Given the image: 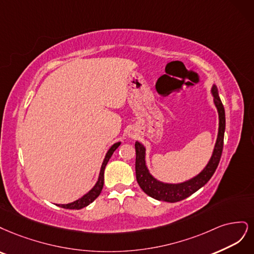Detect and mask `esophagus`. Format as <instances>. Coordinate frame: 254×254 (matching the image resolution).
<instances>
[{
    "instance_id": "obj_1",
    "label": "esophagus",
    "mask_w": 254,
    "mask_h": 254,
    "mask_svg": "<svg viewBox=\"0 0 254 254\" xmlns=\"http://www.w3.org/2000/svg\"><path fill=\"white\" fill-rule=\"evenodd\" d=\"M127 135H128V137H135V136H136L135 130H134L133 128H129V129L127 130Z\"/></svg>"
}]
</instances>
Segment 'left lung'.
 <instances>
[{"label": "left lung", "instance_id": "1", "mask_svg": "<svg viewBox=\"0 0 254 254\" xmlns=\"http://www.w3.org/2000/svg\"><path fill=\"white\" fill-rule=\"evenodd\" d=\"M211 93L213 95V101L217 109L218 113V134L215 142V146L212 156L208 162V165L200 172L199 174L194 176L193 178L179 184H168L162 183L158 179L155 178L150 172L145 163V148L142 143L136 141V179L139 187L141 188L142 191L148 194L151 197L168 201V202H176L183 200L190 195L199 190L201 187L206 185L218 166L220 157H222L223 148H224V135L226 127V117H225V109L224 105L220 101L218 96V91L216 85H213L211 88Z\"/></svg>", "mask_w": 254, "mask_h": 254}]
</instances>
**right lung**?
<instances>
[{"instance_id":"1","label":"right lung","mask_w":254,"mask_h":254,"mask_svg":"<svg viewBox=\"0 0 254 254\" xmlns=\"http://www.w3.org/2000/svg\"><path fill=\"white\" fill-rule=\"evenodd\" d=\"M120 143L121 142L114 143L110 148V150L108 151V153H106L105 157L103 159V162H102L101 169H100L99 177H98V181H97L96 185L92 188V190H89L85 195L82 196V197L75 200V201H72L70 203H66V204H57V206H59V207L64 208V209H76V210H79V209H82V208L88 206L89 203H92L98 197V196L100 195V193L102 191L103 184H104V169H105L106 165H108L110 158L112 157L113 153L117 150V148L120 145Z\"/></svg>"}]
</instances>
